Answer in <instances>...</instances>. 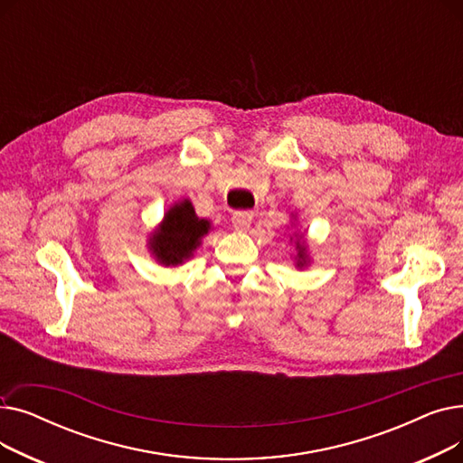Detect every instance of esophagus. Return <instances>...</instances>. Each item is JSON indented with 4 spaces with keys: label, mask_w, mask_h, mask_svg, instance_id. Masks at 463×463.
Instances as JSON below:
<instances>
[{
    "label": "esophagus",
    "mask_w": 463,
    "mask_h": 463,
    "mask_svg": "<svg viewBox=\"0 0 463 463\" xmlns=\"http://www.w3.org/2000/svg\"><path fill=\"white\" fill-rule=\"evenodd\" d=\"M253 222V212L250 210H238L232 213V225L236 231H246Z\"/></svg>",
    "instance_id": "34e87169"
}]
</instances>
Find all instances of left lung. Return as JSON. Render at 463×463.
Instances as JSON below:
<instances>
[{"mask_svg": "<svg viewBox=\"0 0 463 463\" xmlns=\"http://www.w3.org/2000/svg\"><path fill=\"white\" fill-rule=\"evenodd\" d=\"M290 240H293V238H290ZM295 244H297V257H295L297 266H298V269H306V266L309 264V255H307V248L304 244L302 236L295 240Z\"/></svg>", "mask_w": 463, "mask_h": 463, "instance_id": "obj_1", "label": "left lung"}]
</instances>
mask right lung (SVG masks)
<instances>
[{
    "mask_svg": "<svg viewBox=\"0 0 463 463\" xmlns=\"http://www.w3.org/2000/svg\"><path fill=\"white\" fill-rule=\"evenodd\" d=\"M212 223L194 213L189 199L170 206L150 236V251L163 266H178L193 257Z\"/></svg>",
    "mask_w": 463,
    "mask_h": 463,
    "instance_id": "right-lung-1",
    "label": "right lung"
}]
</instances>
